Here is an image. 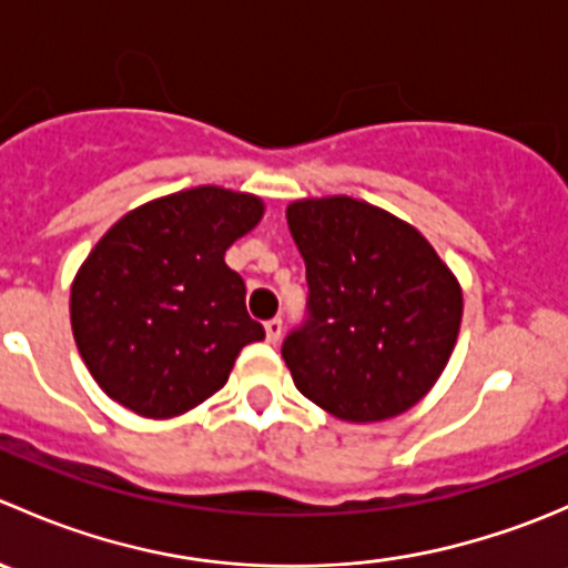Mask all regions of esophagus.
I'll list each match as a JSON object with an SVG mask.
<instances>
[{"label": "esophagus", "instance_id": "34e87169", "mask_svg": "<svg viewBox=\"0 0 568 568\" xmlns=\"http://www.w3.org/2000/svg\"><path fill=\"white\" fill-rule=\"evenodd\" d=\"M263 326H266V341L277 343L280 335H283V318H268Z\"/></svg>", "mask_w": 568, "mask_h": 568}]
</instances>
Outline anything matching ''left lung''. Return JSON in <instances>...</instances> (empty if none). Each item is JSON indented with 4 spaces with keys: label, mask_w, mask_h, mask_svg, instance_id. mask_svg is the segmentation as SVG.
I'll return each instance as SVG.
<instances>
[{
    "label": "left lung",
    "mask_w": 568,
    "mask_h": 568,
    "mask_svg": "<svg viewBox=\"0 0 568 568\" xmlns=\"http://www.w3.org/2000/svg\"><path fill=\"white\" fill-rule=\"evenodd\" d=\"M285 216L311 288L283 341L296 390L348 423L415 406L456 346L459 280L415 227L363 200H296Z\"/></svg>",
    "instance_id": "1"
}]
</instances>
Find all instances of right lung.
I'll return each mask as SVG.
<instances>
[{
    "label": "right lung",
    "instance_id": "right-lung-1",
    "mask_svg": "<svg viewBox=\"0 0 568 568\" xmlns=\"http://www.w3.org/2000/svg\"><path fill=\"white\" fill-rule=\"evenodd\" d=\"M261 216L255 194L197 186L109 227L71 285L73 337L109 398L159 420L225 387L239 352L266 335L225 263Z\"/></svg>",
    "mask_w": 568,
    "mask_h": 568
}]
</instances>
